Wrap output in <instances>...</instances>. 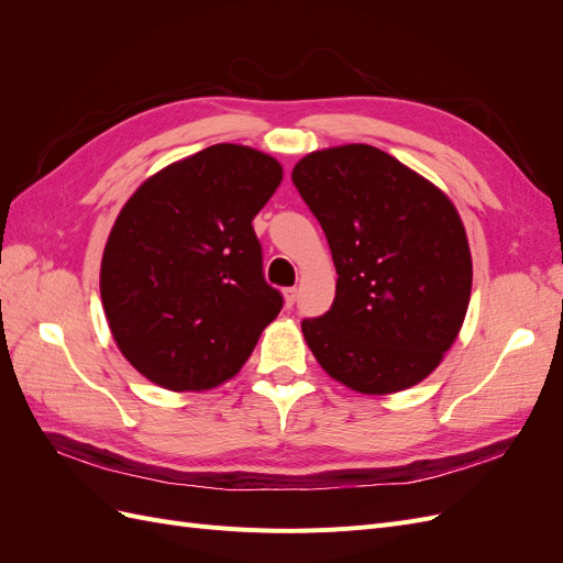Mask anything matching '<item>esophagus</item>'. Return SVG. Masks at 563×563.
Masks as SVG:
<instances>
[{"label": "esophagus", "instance_id": "1", "mask_svg": "<svg viewBox=\"0 0 563 563\" xmlns=\"http://www.w3.org/2000/svg\"><path fill=\"white\" fill-rule=\"evenodd\" d=\"M284 305H286V308H294V302H296V296H298V291H296V288L294 286H288V288H284Z\"/></svg>", "mask_w": 563, "mask_h": 563}]
</instances>
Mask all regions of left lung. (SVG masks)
Segmentation results:
<instances>
[{
    "label": "left lung",
    "mask_w": 563,
    "mask_h": 563,
    "mask_svg": "<svg viewBox=\"0 0 563 563\" xmlns=\"http://www.w3.org/2000/svg\"><path fill=\"white\" fill-rule=\"evenodd\" d=\"M338 272L335 300L302 321L329 376L362 395L424 380L463 329L472 255L453 201L387 152L338 145L294 166Z\"/></svg>",
    "instance_id": "obj_1"
}]
</instances>
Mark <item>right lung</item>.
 Instances as JSON below:
<instances>
[{"mask_svg": "<svg viewBox=\"0 0 563 563\" xmlns=\"http://www.w3.org/2000/svg\"><path fill=\"white\" fill-rule=\"evenodd\" d=\"M282 176L265 152L218 143L164 166L119 211L100 298L119 352L147 380L172 391L218 387L279 314L251 220Z\"/></svg>", "mask_w": 563, "mask_h": 563, "instance_id": "add662e5", "label": "right lung"}]
</instances>
